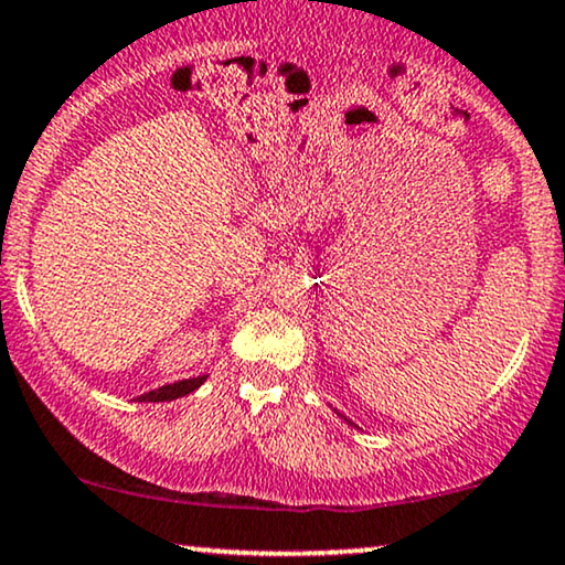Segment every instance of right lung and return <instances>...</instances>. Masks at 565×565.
I'll use <instances>...</instances> for the list:
<instances>
[{
  "label": "right lung",
  "mask_w": 565,
  "mask_h": 565,
  "mask_svg": "<svg viewBox=\"0 0 565 565\" xmlns=\"http://www.w3.org/2000/svg\"><path fill=\"white\" fill-rule=\"evenodd\" d=\"M203 381H205V375L190 377V381H180V383H171V385H161V388L142 394L140 402H171V398H180V396L192 394V391H195Z\"/></svg>",
  "instance_id": "right-lung-1"
}]
</instances>
